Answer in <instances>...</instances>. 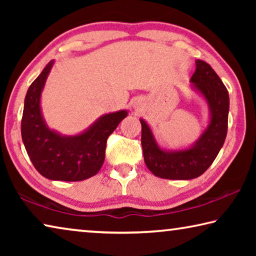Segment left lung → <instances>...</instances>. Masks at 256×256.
<instances>
[{
    "instance_id": "left-lung-1",
    "label": "left lung",
    "mask_w": 256,
    "mask_h": 256,
    "mask_svg": "<svg viewBox=\"0 0 256 256\" xmlns=\"http://www.w3.org/2000/svg\"><path fill=\"white\" fill-rule=\"evenodd\" d=\"M190 82L204 96L211 110L209 126L192 148L172 152L162 150L148 125L140 120L144 162L151 172L162 178L192 180L202 175L218 156L227 136L229 94L222 81L209 64L196 60Z\"/></svg>"
}]
</instances>
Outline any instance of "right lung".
<instances>
[{"mask_svg": "<svg viewBox=\"0 0 256 256\" xmlns=\"http://www.w3.org/2000/svg\"><path fill=\"white\" fill-rule=\"evenodd\" d=\"M53 66L47 64L30 84L24 98L21 136L38 172L48 180L78 182L96 175L105 160L107 138L128 116L126 110L104 115L76 136H62L46 126L40 112V94Z\"/></svg>", "mask_w": 256, "mask_h": 256, "instance_id": "obj_1", "label": "right lung"}]
</instances>
